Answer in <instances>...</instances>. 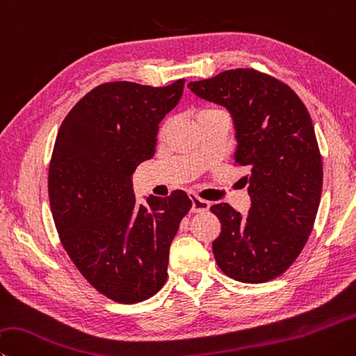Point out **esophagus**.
Returning a JSON list of instances; mask_svg holds the SVG:
<instances>
[{
	"mask_svg": "<svg viewBox=\"0 0 356 356\" xmlns=\"http://www.w3.org/2000/svg\"><path fill=\"white\" fill-rule=\"evenodd\" d=\"M190 199H191V210L195 211V213L207 211V210L210 209V202H209V200L200 199V197H197L196 195H191Z\"/></svg>",
	"mask_w": 356,
	"mask_h": 356,
	"instance_id": "obj_1",
	"label": "esophagus"
}]
</instances>
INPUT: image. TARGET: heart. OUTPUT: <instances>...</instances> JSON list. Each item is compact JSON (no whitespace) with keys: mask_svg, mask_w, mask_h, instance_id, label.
<instances>
[{"mask_svg":"<svg viewBox=\"0 0 356 356\" xmlns=\"http://www.w3.org/2000/svg\"><path fill=\"white\" fill-rule=\"evenodd\" d=\"M210 112H216V108H205V111H202V112H200V115H202V113H210ZM166 129H168V122H165V124L163 126H161V134H165L166 132Z\"/></svg>","mask_w":356,"mask_h":356,"instance_id":"1","label":"heart"}]
</instances>
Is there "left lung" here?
Wrapping results in <instances>:
<instances>
[{
	"label": "left lung",
	"instance_id": "8db88e82",
	"mask_svg": "<svg viewBox=\"0 0 356 356\" xmlns=\"http://www.w3.org/2000/svg\"><path fill=\"white\" fill-rule=\"evenodd\" d=\"M188 88L230 112L235 163L249 170L248 215L225 202L210 207L221 222L215 260L238 282L273 280L299 257L319 209L322 159L312 116L293 88L254 68L222 71Z\"/></svg>",
	"mask_w": 356,
	"mask_h": 356
}]
</instances>
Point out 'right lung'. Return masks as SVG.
Masks as SVG:
<instances>
[{"mask_svg": "<svg viewBox=\"0 0 356 356\" xmlns=\"http://www.w3.org/2000/svg\"><path fill=\"white\" fill-rule=\"evenodd\" d=\"M184 83H101L57 132L48 174L56 229L79 273L115 302L146 300L165 285L171 241L191 209L182 190L138 204L132 188V174L156 154L159 124Z\"/></svg>", "mask_w": 356, "mask_h": 356, "instance_id": "right-lung-1", "label": "right lung"}]
</instances>
